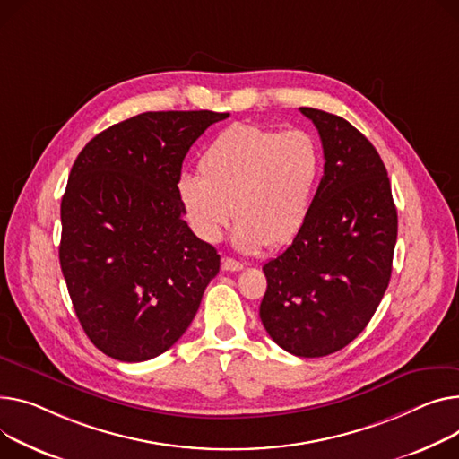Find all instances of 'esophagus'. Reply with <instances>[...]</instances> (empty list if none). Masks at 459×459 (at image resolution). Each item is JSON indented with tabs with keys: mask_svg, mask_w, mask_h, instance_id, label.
I'll return each instance as SVG.
<instances>
[{
	"mask_svg": "<svg viewBox=\"0 0 459 459\" xmlns=\"http://www.w3.org/2000/svg\"><path fill=\"white\" fill-rule=\"evenodd\" d=\"M221 269H223V271H241V269H243V264H241V262H236V260H232V258H223Z\"/></svg>",
	"mask_w": 459,
	"mask_h": 459,
	"instance_id": "1",
	"label": "esophagus"
}]
</instances>
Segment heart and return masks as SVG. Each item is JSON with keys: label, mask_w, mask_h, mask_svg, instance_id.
<instances>
[{"label": "heart", "mask_w": 459, "mask_h": 459, "mask_svg": "<svg viewBox=\"0 0 459 459\" xmlns=\"http://www.w3.org/2000/svg\"><path fill=\"white\" fill-rule=\"evenodd\" d=\"M321 164L319 143L307 131L234 124L204 149L201 175L178 177L177 195L203 241L221 239L232 206L239 251L281 247L308 218Z\"/></svg>", "instance_id": "b5f03b06"}]
</instances>
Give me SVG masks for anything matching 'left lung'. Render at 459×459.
I'll return each mask as SVG.
<instances>
[{
	"label": "left lung",
	"mask_w": 459,
	"mask_h": 459,
	"mask_svg": "<svg viewBox=\"0 0 459 459\" xmlns=\"http://www.w3.org/2000/svg\"><path fill=\"white\" fill-rule=\"evenodd\" d=\"M300 112L319 131L325 173L291 246L262 267L260 319L284 351L321 358L375 316L391 279L396 208L375 145L340 116Z\"/></svg>",
	"instance_id": "left-lung-1"
}]
</instances>
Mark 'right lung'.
<instances>
[{
    "instance_id": "right-lung-1",
    "label": "right lung",
    "mask_w": 459,
    "mask_h": 459,
    "mask_svg": "<svg viewBox=\"0 0 459 459\" xmlns=\"http://www.w3.org/2000/svg\"><path fill=\"white\" fill-rule=\"evenodd\" d=\"M229 112H143L79 152L60 203V269L101 352L145 361L194 321L220 255L182 220L177 180L194 142Z\"/></svg>"
}]
</instances>
